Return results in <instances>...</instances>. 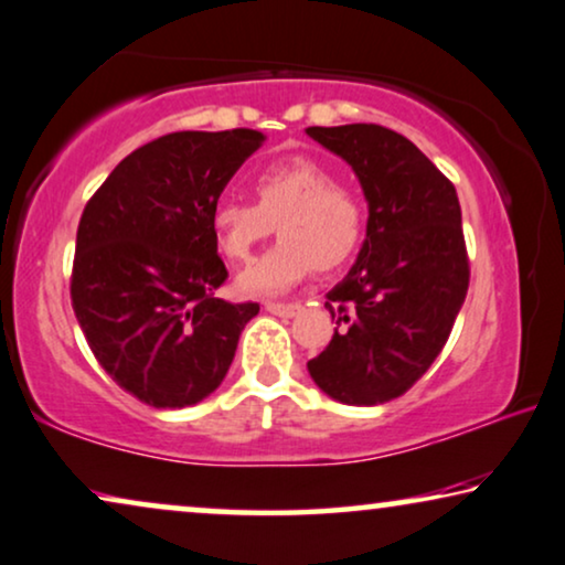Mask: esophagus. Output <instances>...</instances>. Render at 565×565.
<instances>
[{
    "mask_svg": "<svg viewBox=\"0 0 565 565\" xmlns=\"http://www.w3.org/2000/svg\"><path fill=\"white\" fill-rule=\"evenodd\" d=\"M266 310L270 315H278V318H295V315L302 310L299 302H266Z\"/></svg>",
    "mask_w": 565,
    "mask_h": 565,
    "instance_id": "obj_1",
    "label": "esophagus"
}]
</instances>
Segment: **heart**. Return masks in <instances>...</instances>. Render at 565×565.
<instances>
[{"mask_svg": "<svg viewBox=\"0 0 565 565\" xmlns=\"http://www.w3.org/2000/svg\"><path fill=\"white\" fill-rule=\"evenodd\" d=\"M250 188L255 204L222 199L212 209L216 247L230 263L250 260L274 224L281 237L237 278L247 295H281L315 268L333 270L359 250L366 227L364 201L312 157L270 162L255 172Z\"/></svg>", "mask_w": 565, "mask_h": 565, "instance_id": "b5f03b06", "label": "heart"}]
</instances>
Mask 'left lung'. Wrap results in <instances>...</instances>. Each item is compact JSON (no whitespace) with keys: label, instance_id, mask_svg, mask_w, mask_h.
<instances>
[{"label":"left lung","instance_id":"8db88e82","mask_svg":"<svg viewBox=\"0 0 565 565\" xmlns=\"http://www.w3.org/2000/svg\"><path fill=\"white\" fill-rule=\"evenodd\" d=\"M370 201L359 260L328 291L335 333L307 370L322 393L380 405L424 377L452 333L470 284L457 191L420 149L377 124L310 126Z\"/></svg>","mask_w":565,"mask_h":565}]
</instances>
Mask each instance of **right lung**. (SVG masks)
<instances>
[{
  "label": "right lung",
  "mask_w": 565,
  "mask_h": 565,
  "mask_svg": "<svg viewBox=\"0 0 565 565\" xmlns=\"http://www.w3.org/2000/svg\"><path fill=\"white\" fill-rule=\"evenodd\" d=\"M266 137L175 131L134 149L93 193L77 227L72 307L100 366L154 408H185L222 385L258 302L214 297L227 281L212 209Z\"/></svg>",
  "instance_id": "right-lung-1"
}]
</instances>
